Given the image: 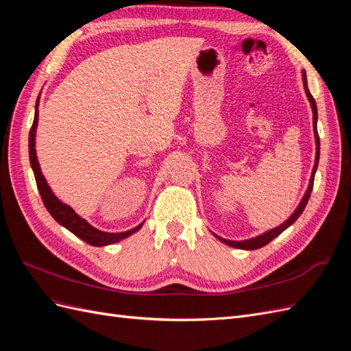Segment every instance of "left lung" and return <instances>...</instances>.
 <instances>
[{
	"instance_id": "1",
	"label": "left lung",
	"mask_w": 351,
	"mask_h": 351,
	"mask_svg": "<svg viewBox=\"0 0 351 351\" xmlns=\"http://www.w3.org/2000/svg\"><path fill=\"white\" fill-rule=\"evenodd\" d=\"M303 84H304V90H306V95L307 98H309V102L312 105V112H313V130H315V139H316V158H315V167H313V171H312V177H311V183H309V187H307L306 193L300 202V205L297 206V209L294 210V214L287 219L285 222H282V224L277 228L274 230H269L267 232H263L262 236H258V237H253L250 240H243V241H232V240H226L222 239L219 236H215L217 239H219L222 243H226L227 246H231V247H237V249H244V250H254V249H261L263 246H267V244L274 240L275 237H278L281 232L289 228L293 222H295V219L299 218L302 215V212L304 210L306 205H307V200H309L311 197V193H312V189H313V182H315V173H316V168H317V162H319V134H317V129H316V120H317V110H316V102L312 97V93L309 92V88H307V80H306V73L303 71Z\"/></svg>"
}]
</instances>
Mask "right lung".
<instances>
[{"label":"right lung","mask_w":351,"mask_h":351,"mask_svg":"<svg viewBox=\"0 0 351 351\" xmlns=\"http://www.w3.org/2000/svg\"><path fill=\"white\" fill-rule=\"evenodd\" d=\"M38 105H39V97H38L36 107H35L36 111H35L34 124H32L30 132H29V158H30L32 169H34V174H35L39 195L42 197V202H44L45 208L52 215V218H54L58 224H61L62 227H66L69 231H71L74 236H77L83 241L90 244V246H107V244H114L117 241L132 236L133 232H136L143 226V222L137 227H134L129 231H124V232H105V231H101L98 228L92 227L88 221L80 218L76 212L73 210V208H70L66 204H62V202L58 200L56 197V195L51 192L45 177L40 173L39 162L36 158V151H35V133H36V125H38Z\"/></svg>","instance_id":"add662e5"}]
</instances>
